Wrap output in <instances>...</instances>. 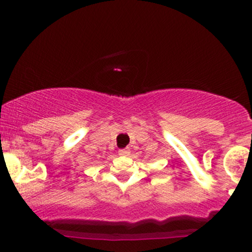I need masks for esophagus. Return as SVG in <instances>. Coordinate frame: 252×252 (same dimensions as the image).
I'll return each mask as SVG.
<instances>
[{
  "label": "esophagus",
  "instance_id": "obj_1",
  "mask_svg": "<svg viewBox=\"0 0 252 252\" xmlns=\"http://www.w3.org/2000/svg\"><path fill=\"white\" fill-rule=\"evenodd\" d=\"M120 155L122 156H128L130 154V149L129 148H124V149H120Z\"/></svg>",
  "mask_w": 252,
  "mask_h": 252
}]
</instances>
